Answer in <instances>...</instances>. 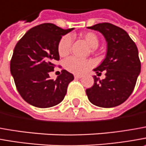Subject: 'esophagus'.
Masks as SVG:
<instances>
[{"label": "esophagus", "mask_w": 146, "mask_h": 146, "mask_svg": "<svg viewBox=\"0 0 146 146\" xmlns=\"http://www.w3.org/2000/svg\"><path fill=\"white\" fill-rule=\"evenodd\" d=\"M74 78H82V75H80V74H75V75H74Z\"/></svg>", "instance_id": "obj_1"}]
</instances>
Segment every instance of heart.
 <instances>
[{
	"instance_id": "b5f03b06",
	"label": "heart",
	"mask_w": 146,
	"mask_h": 146,
	"mask_svg": "<svg viewBox=\"0 0 146 146\" xmlns=\"http://www.w3.org/2000/svg\"><path fill=\"white\" fill-rule=\"evenodd\" d=\"M81 37L84 39V41L87 43L89 47L92 48L91 52H94V48H97L98 46V36L93 32H86L81 34ZM72 39L69 35H64L60 39L57 46L58 54L60 57L67 56L71 49ZM64 68L68 71L73 73H82L86 69L90 68L91 63L86 60H82L79 58L72 57L68 58L64 61Z\"/></svg>"
}]
</instances>
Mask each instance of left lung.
I'll list each match as a JSON object with an SVG mask.
<instances>
[{
	"label": "left lung",
	"instance_id": "left-lung-1",
	"mask_svg": "<svg viewBox=\"0 0 146 146\" xmlns=\"http://www.w3.org/2000/svg\"><path fill=\"white\" fill-rule=\"evenodd\" d=\"M87 28L99 31L108 43L106 58L94 69L98 76L106 71V78L99 80L94 76L93 86L86 90L88 99L100 108L119 106L133 93L141 73L137 45L124 30L113 24L98 23Z\"/></svg>",
	"mask_w": 146,
	"mask_h": 146
}]
</instances>
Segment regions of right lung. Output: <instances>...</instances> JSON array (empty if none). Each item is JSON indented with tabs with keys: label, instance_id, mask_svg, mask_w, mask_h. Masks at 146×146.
<instances>
[{
	"label": "right lung",
	"instance_id": "obj_1",
	"mask_svg": "<svg viewBox=\"0 0 146 146\" xmlns=\"http://www.w3.org/2000/svg\"><path fill=\"white\" fill-rule=\"evenodd\" d=\"M73 30L43 23L30 29L16 44L10 73L18 93L29 104L39 108H51L64 98L73 75L63 69L53 80L49 73L54 71V62L60 60V39Z\"/></svg>",
	"mask_w": 146,
	"mask_h": 146
}]
</instances>
